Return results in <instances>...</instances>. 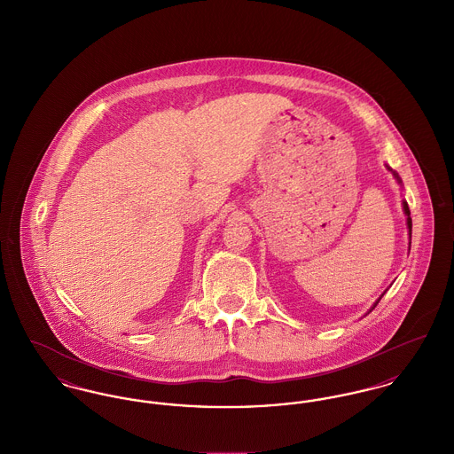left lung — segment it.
<instances>
[{
  "instance_id": "1",
  "label": "left lung",
  "mask_w": 454,
  "mask_h": 454,
  "mask_svg": "<svg viewBox=\"0 0 454 454\" xmlns=\"http://www.w3.org/2000/svg\"><path fill=\"white\" fill-rule=\"evenodd\" d=\"M386 167H387V170H389V172L393 174L394 179L397 181V184H401V185H403V182H401V177H399V176H397V174L394 172L393 168H391L389 165H386ZM403 212H404V215H406V227H408V234H410V244H411V216H410V208H408V203H406L404 200H403ZM382 296H384V294H382ZM382 296H380V298H382ZM380 298H379L377 301L373 302V306L370 308V311H372V309H373V308L377 306V302L380 301ZM370 311H368V313H370Z\"/></svg>"
}]
</instances>
